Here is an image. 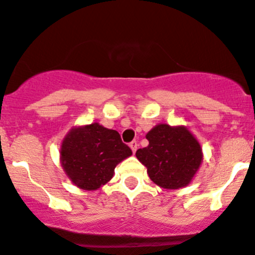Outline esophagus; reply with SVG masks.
<instances>
[{"mask_svg":"<svg viewBox=\"0 0 255 255\" xmlns=\"http://www.w3.org/2000/svg\"><path fill=\"white\" fill-rule=\"evenodd\" d=\"M129 146H130V149H132L133 154H134V152L136 151V149H138V143H136L135 140L130 141V143H129Z\"/></svg>","mask_w":255,"mask_h":255,"instance_id":"1","label":"esophagus"}]
</instances>
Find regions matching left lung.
<instances>
[{"label": "left lung", "mask_w": 255, "mask_h": 255, "mask_svg": "<svg viewBox=\"0 0 255 255\" xmlns=\"http://www.w3.org/2000/svg\"><path fill=\"white\" fill-rule=\"evenodd\" d=\"M149 145L138 149L136 159L146 168L154 183L178 189L191 183L203 160L200 144L183 126L157 125L146 134Z\"/></svg>", "instance_id": "8db88e82"}]
</instances>
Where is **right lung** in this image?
Here are the masks:
<instances>
[{
  "label": "right lung",
  "mask_w": 255,
  "mask_h": 255,
  "mask_svg": "<svg viewBox=\"0 0 255 255\" xmlns=\"http://www.w3.org/2000/svg\"><path fill=\"white\" fill-rule=\"evenodd\" d=\"M61 163L72 182L85 191H95L106 184L115 167L132 155L120 133L99 123L74 127L61 145Z\"/></svg>",
  "instance_id": "1"
}]
</instances>
